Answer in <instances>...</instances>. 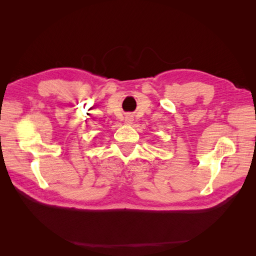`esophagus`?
Wrapping results in <instances>:
<instances>
[{"instance_id": "34e87169", "label": "esophagus", "mask_w": 256, "mask_h": 256, "mask_svg": "<svg viewBox=\"0 0 256 256\" xmlns=\"http://www.w3.org/2000/svg\"><path fill=\"white\" fill-rule=\"evenodd\" d=\"M125 122H126V124H128V125H129V124H131V122H134V118H132V116H130V115H127V116H126V118H125Z\"/></svg>"}]
</instances>
